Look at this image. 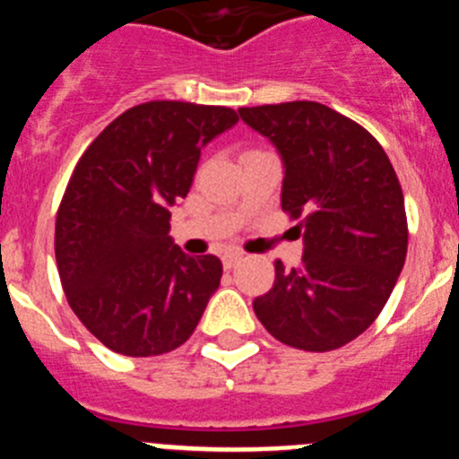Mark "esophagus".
Returning a JSON list of instances; mask_svg holds the SVG:
<instances>
[{
	"label": "esophagus",
	"mask_w": 459,
	"mask_h": 459,
	"mask_svg": "<svg viewBox=\"0 0 459 459\" xmlns=\"http://www.w3.org/2000/svg\"><path fill=\"white\" fill-rule=\"evenodd\" d=\"M240 261H242V254H238V252L224 254V268L226 270L235 268V265H238V263H240Z\"/></svg>",
	"instance_id": "1"
}]
</instances>
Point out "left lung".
Returning <instances> with one entry per match:
<instances>
[{
	"label": "left lung",
	"mask_w": 459,
	"mask_h": 459,
	"mask_svg": "<svg viewBox=\"0 0 459 459\" xmlns=\"http://www.w3.org/2000/svg\"><path fill=\"white\" fill-rule=\"evenodd\" d=\"M284 163L281 210L302 235L300 268L274 263V284L254 312L274 340L333 351L384 309L406 258L404 196L369 131L316 101L238 110Z\"/></svg>",
	"instance_id": "8db88e82"
}]
</instances>
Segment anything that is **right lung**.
<instances>
[{
  "instance_id": "right-lung-1",
  "label": "right lung",
  "mask_w": 459,
  "mask_h": 459,
  "mask_svg": "<svg viewBox=\"0 0 459 459\" xmlns=\"http://www.w3.org/2000/svg\"><path fill=\"white\" fill-rule=\"evenodd\" d=\"M238 122L224 106L150 101L113 119L81 157L55 224V258L71 309L103 346L161 356L191 337L221 281L212 254L170 240L201 150Z\"/></svg>"
}]
</instances>
